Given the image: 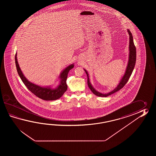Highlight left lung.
<instances>
[{
  "label": "left lung",
  "instance_id": "1",
  "mask_svg": "<svg viewBox=\"0 0 156 156\" xmlns=\"http://www.w3.org/2000/svg\"><path fill=\"white\" fill-rule=\"evenodd\" d=\"M128 32L129 33V61L128 65L126 67V71L124 75L123 76L122 80H120L119 83L118 85L115 87L113 91H110V93H107V94H102V93H99L93 87V86L91 85V83L90 82L89 77V74L87 73V71L84 69V71L87 75V85L91 90V91L93 92L96 96H100V97H106V96H109L110 95L113 94L114 93H116L118 91H119L120 89H122L125 85L126 84V83L128 82V80L129 79L130 77L131 76L132 73L133 71L135 66L136 61V48L134 42H133V38L132 34L130 32L129 30H128Z\"/></svg>",
  "mask_w": 156,
  "mask_h": 156
}]
</instances>
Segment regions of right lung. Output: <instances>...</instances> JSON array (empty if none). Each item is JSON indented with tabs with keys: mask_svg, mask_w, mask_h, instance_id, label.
Returning a JSON list of instances; mask_svg holds the SVG:
<instances>
[{
	"mask_svg": "<svg viewBox=\"0 0 156 156\" xmlns=\"http://www.w3.org/2000/svg\"><path fill=\"white\" fill-rule=\"evenodd\" d=\"M15 61L16 65L17 72L19 76L23 81L24 84L26 85L27 89L33 93L34 95L38 97L40 99L44 100H55L58 99L62 96L63 94L67 89V86L66 84V80L67 75L70 70H71L74 65L71 64L69 66L63 70L62 73L60 75V78L61 79L60 85L56 89H51L50 87H41L33 83H30L28 80L24 76L22 71L20 70L19 64L18 63L17 58V53H16L15 56Z\"/></svg>",
	"mask_w": 156,
	"mask_h": 156,
	"instance_id": "1",
	"label": "right lung"
}]
</instances>
